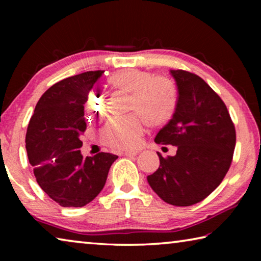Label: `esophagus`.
<instances>
[{
	"label": "esophagus",
	"instance_id": "esophagus-1",
	"mask_svg": "<svg viewBox=\"0 0 261 261\" xmlns=\"http://www.w3.org/2000/svg\"><path fill=\"white\" fill-rule=\"evenodd\" d=\"M123 154H124L125 156H135V155H137V154H138V152L137 151H124L123 152Z\"/></svg>",
	"mask_w": 261,
	"mask_h": 261
}]
</instances>
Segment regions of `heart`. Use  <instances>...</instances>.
Masks as SVG:
<instances>
[{
    "label": "heart",
    "instance_id": "b5f03b06",
    "mask_svg": "<svg viewBox=\"0 0 261 261\" xmlns=\"http://www.w3.org/2000/svg\"><path fill=\"white\" fill-rule=\"evenodd\" d=\"M108 86L115 91L131 94L124 117L113 118L103 130V139L114 148H131L138 145L145 131V122L151 127L166 125L177 109L178 91L174 81L167 76L139 69H124L110 74ZM105 110L103 101L90 96L85 112L90 120L99 117Z\"/></svg>",
    "mask_w": 261,
    "mask_h": 261
}]
</instances>
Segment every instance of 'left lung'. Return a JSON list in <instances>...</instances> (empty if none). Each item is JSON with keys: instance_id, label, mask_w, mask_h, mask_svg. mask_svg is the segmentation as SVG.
Masks as SVG:
<instances>
[{"instance_id": "obj_1", "label": "left lung", "mask_w": 261, "mask_h": 261, "mask_svg": "<svg viewBox=\"0 0 261 261\" xmlns=\"http://www.w3.org/2000/svg\"><path fill=\"white\" fill-rule=\"evenodd\" d=\"M170 73L177 85V109L154 140L177 146V152L168 158L158 153L160 167L147 180L163 201L191 206L210 196L228 173L236 131L226 105L204 79L184 70Z\"/></svg>"}]
</instances>
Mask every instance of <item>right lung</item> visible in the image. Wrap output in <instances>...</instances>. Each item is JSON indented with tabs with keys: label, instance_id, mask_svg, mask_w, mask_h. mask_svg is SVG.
Returning a JSON list of instances; mask_svg holds the SVG:
<instances>
[{
	"label": "right lung",
	"instance_id": "1",
	"mask_svg": "<svg viewBox=\"0 0 261 261\" xmlns=\"http://www.w3.org/2000/svg\"><path fill=\"white\" fill-rule=\"evenodd\" d=\"M103 71H87L56 83L35 106L26 132V151L38 184L63 207H83L103 189L118 158L101 152L83 158L84 105Z\"/></svg>",
	"mask_w": 261,
	"mask_h": 261
}]
</instances>
